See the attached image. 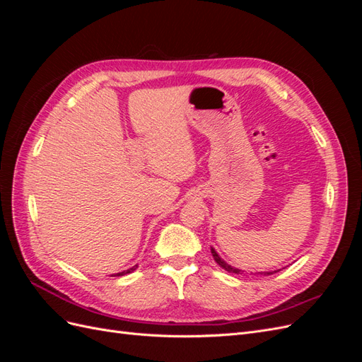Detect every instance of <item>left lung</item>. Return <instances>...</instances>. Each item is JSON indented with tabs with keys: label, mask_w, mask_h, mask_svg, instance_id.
<instances>
[{
	"label": "left lung",
	"mask_w": 362,
	"mask_h": 362,
	"mask_svg": "<svg viewBox=\"0 0 362 362\" xmlns=\"http://www.w3.org/2000/svg\"><path fill=\"white\" fill-rule=\"evenodd\" d=\"M211 254H213V258H214V261L217 262L218 266H221L222 269H225L228 273H234V275H243V270H240V269H235V267H233V266H229V264H226V262L217 255V252L211 247ZM273 273H276V272H264V273H261V275H273Z\"/></svg>",
	"instance_id": "obj_1"
}]
</instances>
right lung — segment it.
<instances>
[{"instance_id": "right-lung-1", "label": "right lung", "mask_w": 362, "mask_h": 362, "mask_svg": "<svg viewBox=\"0 0 362 362\" xmlns=\"http://www.w3.org/2000/svg\"><path fill=\"white\" fill-rule=\"evenodd\" d=\"M136 267L137 266H134V267H131V269H128V270H125V272H120V273H117L116 276H124V275H127V273H131V272H134L136 270Z\"/></svg>"}]
</instances>
